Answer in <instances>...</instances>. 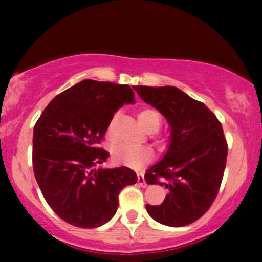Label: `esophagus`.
<instances>
[{
  "label": "esophagus",
  "mask_w": 262,
  "mask_h": 262,
  "mask_svg": "<svg viewBox=\"0 0 262 262\" xmlns=\"http://www.w3.org/2000/svg\"><path fill=\"white\" fill-rule=\"evenodd\" d=\"M137 182H138V185L141 186V187H146V182H145V179H144V174L139 173L137 175Z\"/></svg>",
  "instance_id": "34e87169"
}]
</instances>
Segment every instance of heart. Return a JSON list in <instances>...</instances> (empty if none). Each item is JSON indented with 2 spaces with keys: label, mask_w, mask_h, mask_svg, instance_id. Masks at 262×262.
Segmentation results:
<instances>
[{
  "label": "heart",
  "mask_w": 262,
  "mask_h": 262,
  "mask_svg": "<svg viewBox=\"0 0 262 262\" xmlns=\"http://www.w3.org/2000/svg\"><path fill=\"white\" fill-rule=\"evenodd\" d=\"M138 123L148 132L159 130L161 125V114L156 110H143L137 116ZM113 160L118 163H124L128 167L138 168L151 160L149 149L132 144H120L113 149Z\"/></svg>",
  "instance_id": "heart-1"
}]
</instances>
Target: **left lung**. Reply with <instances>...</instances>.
Segmentation results:
<instances>
[{
    "mask_svg": "<svg viewBox=\"0 0 262 262\" xmlns=\"http://www.w3.org/2000/svg\"><path fill=\"white\" fill-rule=\"evenodd\" d=\"M134 89L170 128L167 151L144 177L146 184L164 186L168 193L161 205L146 204V211L161 224L185 227L210 209L220 189L228 155L222 124L203 102L177 87Z\"/></svg>",
    "mask_w": 262,
    "mask_h": 262,
    "instance_id": "obj_1",
    "label": "left lung"
}]
</instances>
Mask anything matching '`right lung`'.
Here are the masks:
<instances>
[{"instance_id": "obj_1", "label": "right lung", "mask_w": 262, "mask_h": 262, "mask_svg": "<svg viewBox=\"0 0 262 262\" xmlns=\"http://www.w3.org/2000/svg\"><path fill=\"white\" fill-rule=\"evenodd\" d=\"M135 103L130 85L83 80L46 106L33 131V170L50 207L67 223L98 228L117 212L118 194L137 182L127 167L96 168L98 148L114 113Z\"/></svg>"}]
</instances>
